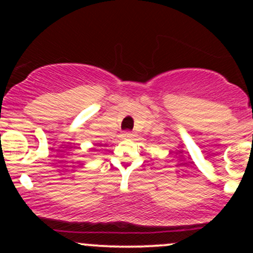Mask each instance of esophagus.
Listing matches in <instances>:
<instances>
[{"label":"esophagus","instance_id":"esophagus-1","mask_svg":"<svg viewBox=\"0 0 253 253\" xmlns=\"http://www.w3.org/2000/svg\"><path fill=\"white\" fill-rule=\"evenodd\" d=\"M123 136H124V138H126V139H129V138H132L133 134H132V133H129V132H126V133H124Z\"/></svg>","mask_w":253,"mask_h":253}]
</instances>
